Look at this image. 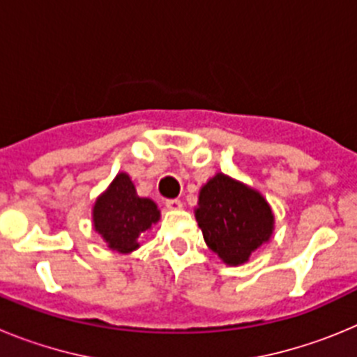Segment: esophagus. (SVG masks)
<instances>
[{
	"label": "esophagus",
	"instance_id": "esophagus-1",
	"mask_svg": "<svg viewBox=\"0 0 357 357\" xmlns=\"http://www.w3.org/2000/svg\"><path fill=\"white\" fill-rule=\"evenodd\" d=\"M166 207L169 211H178L182 209V202L178 198H172V200H166Z\"/></svg>",
	"mask_w": 357,
	"mask_h": 357
}]
</instances>
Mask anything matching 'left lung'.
<instances>
[{
  "instance_id": "1",
  "label": "left lung",
  "mask_w": 357,
  "mask_h": 357,
  "mask_svg": "<svg viewBox=\"0 0 357 357\" xmlns=\"http://www.w3.org/2000/svg\"><path fill=\"white\" fill-rule=\"evenodd\" d=\"M195 216L207 247L230 266L247 263L252 252L272 238L275 222L259 191L223 173L200 189Z\"/></svg>"
}]
</instances>
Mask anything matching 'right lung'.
I'll list each match as a JSON object with an SVG mask.
<instances>
[{
    "instance_id": "add662e5",
    "label": "right lung",
    "mask_w": 357,
    "mask_h": 357,
    "mask_svg": "<svg viewBox=\"0 0 357 357\" xmlns=\"http://www.w3.org/2000/svg\"><path fill=\"white\" fill-rule=\"evenodd\" d=\"M159 218L155 202L135 193L134 182L127 173H118L93 207L94 230L105 239L109 248L119 254H130L139 248V234L159 222Z\"/></svg>"
}]
</instances>
